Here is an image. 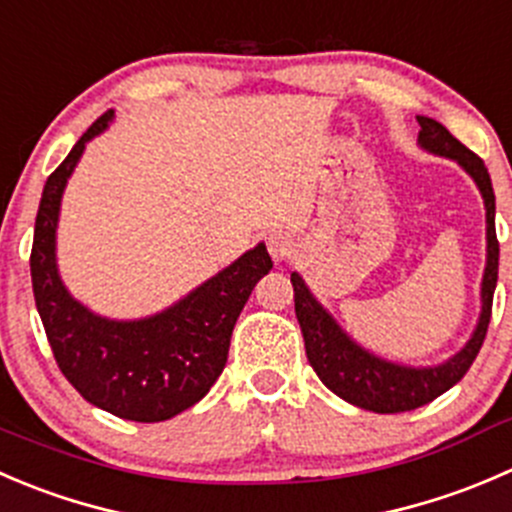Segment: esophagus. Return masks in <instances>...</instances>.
Segmentation results:
<instances>
[{
  "instance_id": "obj_1",
  "label": "esophagus",
  "mask_w": 512,
  "mask_h": 512,
  "mask_svg": "<svg viewBox=\"0 0 512 512\" xmlns=\"http://www.w3.org/2000/svg\"><path fill=\"white\" fill-rule=\"evenodd\" d=\"M293 251H296V241H293L291 234L278 231V234L268 236V254H271L273 261H286V258L293 256Z\"/></svg>"
}]
</instances>
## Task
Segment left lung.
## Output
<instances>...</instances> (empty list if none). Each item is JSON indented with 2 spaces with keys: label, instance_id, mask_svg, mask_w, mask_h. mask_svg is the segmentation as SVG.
<instances>
[{
  "label": "left lung",
  "instance_id": "1",
  "mask_svg": "<svg viewBox=\"0 0 512 512\" xmlns=\"http://www.w3.org/2000/svg\"><path fill=\"white\" fill-rule=\"evenodd\" d=\"M418 126H421L418 146L428 154L455 161L475 181L485 204V271L480 281V316L465 346L438 366H406L376 356L343 331L341 323L313 296L301 273H291L296 318L301 323L308 363L328 391L373 413H403L426 406L468 373L485 341L495 283H498L500 249L495 239V194L483 159L465 149L443 124L430 116H418Z\"/></svg>",
  "mask_w": 512,
  "mask_h": 512
}]
</instances>
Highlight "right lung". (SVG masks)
<instances>
[{
  "instance_id": "add662e5",
  "label": "right lung",
  "mask_w": 512,
  "mask_h": 512,
  "mask_svg": "<svg viewBox=\"0 0 512 512\" xmlns=\"http://www.w3.org/2000/svg\"><path fill=\"white\" fill-rule=\"evenodd\" d=\"M114 111L94 121L47 179L32 244V288L49 346L84 401L124 421L159 423L199 403L221 376L231 333L251 291L273 268L266 244L154 316L106 318L69 293L57 266L62 196L86 144L109 129Z\"/></svg>"
}]
</instances>
